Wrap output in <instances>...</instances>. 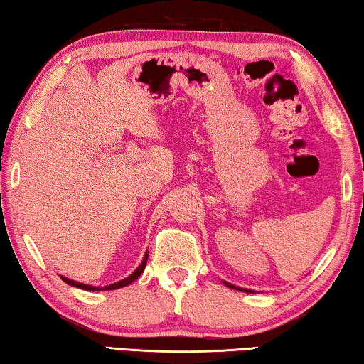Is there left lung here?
<instances>
[{
  "label": "left lung",
  "mask_w": 364,
  "mask_h": 364,
  "mask_svg": "<svg viewBox=\"0 0 364 364\" xmlns=\"http://www.w3.org/2000/svg\"><path fill=\"white\" fill-rule=\"evenodd\" d=\"M225 284H226L228 287H231V289H237V291H244V292H252V291H249V289H241V287H236V286H232V284H230V282H226V281H225Z\"/></svg>",
  "instance_id": "8db88e82"
}]
</instances>
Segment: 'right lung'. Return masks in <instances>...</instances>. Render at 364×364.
Returning <instances> with one entry per match:
<instances>
[{
  "label": "right lung",
  "instance_id": "obj_1",
  "mask_svg": "<svg viewBox=\"0 0 364 364\" xmlns=\"http://www.w3.org/2000/svg\"><path fill=\"white\" fill-rule=\"evenodd\" d=\"M146 262H147V252H146V255H144L143 262H141L139 267H138L136 269H134L133 273H132L130 276H128V278L122 279V281H119V282H114V284L104 286V287L90 286V284H83V282L72 281V279H69V278H65V276H60V279H63L64 282H67V284H69V286H73V287H80V289H83V291H114V289L125 287V286H128V284H132L133 281H136V279L139 278V276H141V273H143V271H144V268H146Z\"/></svg>",
  "mask_w": 364,
  "mask_h": 364
}]
</instances>
